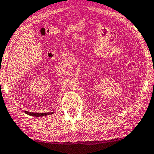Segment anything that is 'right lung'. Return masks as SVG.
Instances as JSON below:
<instances>
[{"label":"right lung","mask_w":154,"mask_h":154,"mask_svg":"<svg viewBox=\"0 0 154 154\" xmlns=\"http://www.w3.org/2000/svg\"><path fill=\"white\" fill-rule=\"evenodd\" d=\"M24 112H25V114H28V115H29V116H36V117L44 116L48 115V114H53V112H46V113H37V112H28V111H24Z\"/></svg>","instance_id":"right-lung-1"}]
</instances>
